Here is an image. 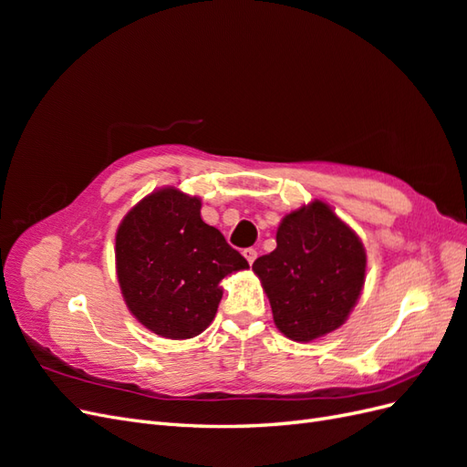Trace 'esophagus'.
I'll return each mask as SVG.
<instances>
[{
    "instance_id": "obj_1",
    "label": "esophagus",
    "mask_w": 467,
    "mask_h": 467,
    "mask_svg": "<svg viewBox=\"0 0 467 467\" xmlns=\"http://www.w3.org/2000/svg\"><path fill=\"white\" fill-rule=\"evenodd\" d=\"M244 257L247 259V263H249V265H253V261L257 259V251L253 249V247H247V249H244Z\"/></svg>"
}]
</instances>
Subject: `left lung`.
<instances>
[{
  "label": "left lung",
  "mask_w": 467,
  "mask_h": 467,
  "mask_svg": "<svg viewBox=\"0 0 467 467\" xmlns=\"http://www.w3.org/2000/svg\"><path fill=\"white\" fill-rule=\"evenodd\" d=\"M280 333L314 341L341 327L366 275L358 235L321 201L282 218L276 249L253 263Z\"/></svg>",
  "instance_id": "8db88e82"
}]
</instances>
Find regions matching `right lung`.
I'll return each instance as SVG.
<instances>
[{
	"mask_svg": "<svg viewBox=\"0 0 467 467\" xmlns=\"http://www.w3.org/2000/svg\"><path fill=\"white\" fill-rule=\"evenodd\" d=\"M119 285L132 316L165 338L201 335L222 300L220 280L249 268L239 251L201 218V199L155 191L117 232Z\"/></svg>",
	"mask_w": 467,
	"mask_h": 467,
	"instance_id": "add662e5",
	"label": "right lung"
}]
</instances>
